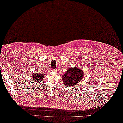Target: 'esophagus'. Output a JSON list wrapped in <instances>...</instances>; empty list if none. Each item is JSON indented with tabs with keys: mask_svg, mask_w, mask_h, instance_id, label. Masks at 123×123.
Listing matches in <instances>:
<instances>
[{
	"mask_svg": "<svg viewBox=\"0 0 123 123\" xmlns=\"http://www.w3.org/2000/svg\"><path fill=\"white\" fill-rule=\"evenodd\" d=\"M52 71H53V72H57V70H56V69H52Z\"/></svg>",
	"mask_w": 123,
	"mask_h": 123,
	"instance_id": "34e87169",
	"label": "esophagus"
}]
</instances>
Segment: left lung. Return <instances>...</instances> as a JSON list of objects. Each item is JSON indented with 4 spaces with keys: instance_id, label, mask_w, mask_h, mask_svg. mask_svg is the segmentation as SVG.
<instances>
[{
    "instance_id": "8db88e82",
    "label": "left lung",
    "mask_w": 123,
    "mask_h": 123,
    "mask_svg": "<svg viewBox=\"0 0 123 123\" xmlns=\"http://www.w3.org/2000/svg\"><path fill=\"white\" fill-rule=\"evenodd\" d=\"M84 75V71L80 67H69L62 75L63 83L68 87L75 86L82 80Z\"/></svg>"
}]
</instances>
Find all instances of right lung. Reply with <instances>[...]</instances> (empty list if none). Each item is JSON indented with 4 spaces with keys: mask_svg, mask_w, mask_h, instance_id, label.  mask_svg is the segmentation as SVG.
<instances>
[{
    "mask_svg": "<svg viewBox=\"0 0 123 123\" xmlns=\"http://www.w3.org/2000/svg\"><path fill=\"white\" fill-rule=\"evenodd\" d=\"M45 75V74H40L38 72H33L32 75L33 81H34L35 83H40L42 81Z\"/></svg>",
    "mask_w": 123,
    "mask_h": 123,
    "instance_id": "1",
    "label": "right lung"
}]
</instances>
